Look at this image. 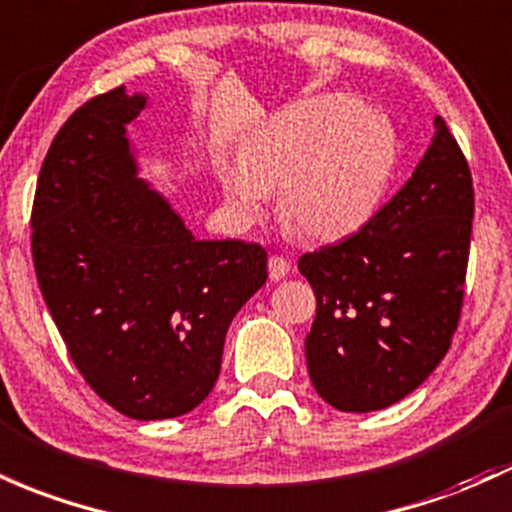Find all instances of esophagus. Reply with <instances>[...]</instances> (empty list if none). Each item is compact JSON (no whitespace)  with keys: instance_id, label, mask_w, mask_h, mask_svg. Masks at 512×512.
Wrapping results in <instances>:
<instances>
[{"instance_id":"34e87169","label":"esophagus","mask_w":512,"mask_h":512,"mask_svg":"<svg viewBox=\"0 0 512 512\" xmlns=\"http://www.w3.org/2000/svg\"><path fill=\"white\" fill-rule=\"evenodd\" d=\"M267 267H269V279H272V282H279V279H284L286 274H289V269H291L289 260H286V257H282V255H269Z\"/></svg>"}]
</instances>
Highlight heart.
Wrapping results in <instances>:
<instances>
[{
	"instance_id": "heart-1",
	"label": "heart",
	"mask_w": 512,
	"mask_h": 512,
	"mask_svg": "<svg viewBox=\"0 0 512 512\" xmlns=\"http://www.w3.org/2000/svg\"><path fill=\"white\" fill-rule=\"evenodd\" d=\"M396 167V133L384 116L342 94L303 99L240 148L221 172L230 209L260 216L279 187V216L301 238L340 240L372 218Z\"/></svg>"
}]
</instances>
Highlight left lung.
Returning a JSON list of instances; mask_svg holds the SVG:
<instances>
[{"label": "left lung", "mask_w": 512, "mask_h": 512, "mask_svg": "<svg viewBox=\"0 0 512 512\" xmlns=\"http://www.w3.org/2000/svg\"><path fill=\"white\" fill-rule=\"evenodd\" d=\"M435 128L413 177L372 221L299 260L318 306L308 374L338 411H381L418 389L462 316L474 187L442 116Z\"/></svg>", "instance_id": "left-lung-1"}]
</instances>
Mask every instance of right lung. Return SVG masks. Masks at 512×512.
<instances>
[{"label": "right lung", "mask_w": 512, "mask_h": 512, "mask_svg": "<svg viewBox=\"0 0 512 512\" xmlns=\"http://www.w3.org/2000/svg\"><path fill=\"white\" fill-rule=\"evenodd\" d=\"M126 87L82 104L50 143L31 211L38 286L72 362L133 420L194 411L216 384L230 320L267 282V252L196 240L138 177Z\"/></svg>", "instance_id": "obj_1"}]
</instances>
